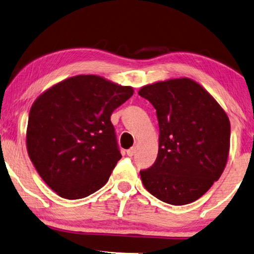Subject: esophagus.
Returning a JSON list of instances; mask_svg holds the SVG:
<instances>
[{"instance_id": "esophagus-1", "label": "esophagus", "mask_w": 254, "mask_h": 254, "mask_svg": "<svg viewBox=\"0 0 254 254\" xmlns=\"http://www.w3.org/2000/svg\"><path fill=\"white\" fill-rule=\"evenodd\" d=\"M135 151H136V147L135 146H132V147H130L129 150H127V155H128V157H132V155L135 154Z\"/></svg>"}]
</instances>
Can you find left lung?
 Returning a JSON list of instances; mask_svg holds the SVG:
<instances>
[{
	"label": "left lung",
	"instance_id": "obj_1",
	"mask_svg": "<svg viewBox=\"0 0 254 254\" xmlns=\"http://www.w3.org/2000/svg\"><path fill=\"white\" fill-rule=\"evenodd\" d=\"M138 94L157 110L160 131L157 160L139 171L143 185L166 203H192L225 169L231 144L228 117L190 78L146 85Z\"/></svg>",
	"mask_w": 254,
	"mask_h": 254
}]
</instances>
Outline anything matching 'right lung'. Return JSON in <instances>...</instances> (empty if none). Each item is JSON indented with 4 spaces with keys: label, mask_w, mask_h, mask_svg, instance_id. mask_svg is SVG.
Wrapping results in <instances>:
<instances>
[{
    "label": "right lung",
    "mask_w": 254,
    "mask_h": 254,
    "mask_svg": "<svg viewBox=\"0 0 254 254\" xmlns=\"http://www.w3.org/2000/svg\"><path fill=\"white\" fill-rule=\"evenodd\" d=\"M134 93L103 77L78 75L37 97L29 111L27 151L43 181L68 200L105 185L122 158L110 117Z\"/></svg>",
    "instance_id": "right-lung-1"
}]
</instances>
